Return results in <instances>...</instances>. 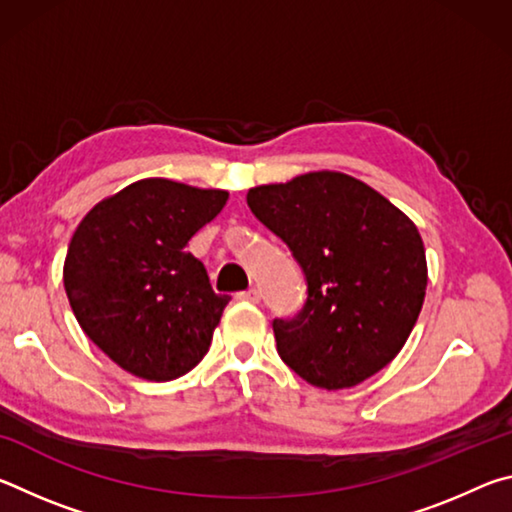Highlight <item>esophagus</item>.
Wrapping results in <instances>:
<instances>
[{
  "mask_svg": "<svg viewBox=\"0 0 512 512\" xmlns=\"http://www.w3.org/2000/svg\"><path fill=\"white\" fill-rule=\"evenodd\" d=\"M239 300H246V302H259L262 300V293H259V289H248V291H241Z\"/></svg>",
  "mask_w": 512,
  "mask_h": 512,
  "instance_id": "esophagus-1",
  "label": "esophagus"
}]
</instances>
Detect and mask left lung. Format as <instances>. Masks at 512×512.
Here are the masks:
<instances>
[{
  "mask_svg": "<svg viewBox=\"0 0 512 512\" xmlns=\"http://www.w3.org/2000/svg\"><path fill=\"white\" fill-rule=\"evenodd\" d=\"M246 201L307 277L300 314L273 320L282 361L327 391L357 386L388 366L427 293L424 244L409 216L341 171L259 185Z\"/></svg>",
  "mask_w": 512,
  "mask_h": 512,
  "instance_id": "8db88e82",
  "label": "left lung"
}]
</instances>
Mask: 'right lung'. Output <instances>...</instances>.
Returning a JSON list of instances; mask_svg holds the SVG:
<instances>
[{
  "label": "right lung",
  "mask_w": 512,
  "mask_h": 512,
  "mask_svg": "<svg viewBox=\"0 0 512 512\" xmlns=\"http://www.w3.org/2000/svg\"><path fill=\"white\" fill-rule=\"evenodd\" d=\"M228 192L144 178L103 198L69 241L63 282L92 343L131 375L171 381L210 350L230 296L187 253Z\"/></svg>",
  "instance_id": "add662e5"
}]
</instances>
